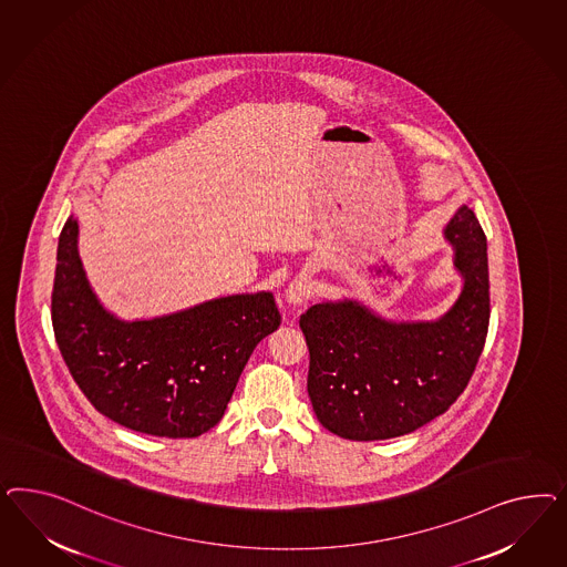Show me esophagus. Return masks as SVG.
Listing matches in <instances>:
<instances>
[{
    "label": "esophagus",
    "instance_id": "esophagus-1",
    "mask_svg": "<svg viewBox=\"0 0 567 567\" xmlns=\"http://www.w3.org/2000/svg\"><path fill=\"white\" fill-rule=\"evenodd\" d=\"M311 295H313V285L309 282L308 276H297L285 291V301L291 308H301L308 303Z\"/></svg>",
    "mask_w": 567,
    "mask_h": 567
}]
</instances>
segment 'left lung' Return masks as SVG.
Listing matches in <instances>:
<instances>
[{
    "mask_svg": "<svg viewBox=\"0 0 567 567\" xmlns=\"http://www.w3.org/2000/svg\"><path fill=\"white\" fill-rule=\"evenodd\" d=\"M462 291L432 320H393L355 297L301 316L308 395L318 422L349 441H384L422 429L464 393L486 341V237L470 207L443 228Z\"/></svg>",
    "mask_w": 567,
    "mask_h": 567,
    "instance_id": "obj_1",
    "label": "left lung"
}]
</instances>
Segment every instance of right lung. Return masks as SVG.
Segmentation results:
<instances>
[{"instance_id": "obj_1", "label": "right lung", "mask_w": 567, "mask_h": 567, "mask_svg": "<svg viewBox=\"0 0 567 567\" xmlns=\"http://www.w3.org/2000/svg\"><path fill=\"white\" fill-rule=\"evenodd\" d=\"M52 322L70 374L97 412L143 434L193 439L223 420L245 363L280 327V313L275 295L258 291L122 320L93 291L70 216L58 240Z\"/></svg>"}]
</instances>
